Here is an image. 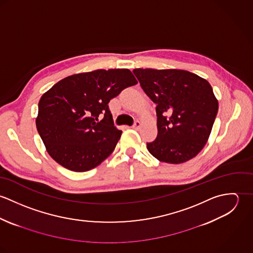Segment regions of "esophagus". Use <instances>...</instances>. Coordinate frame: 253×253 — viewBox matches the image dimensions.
<instances>
[{
	"label": "esophagus",
	"mask_w": 253,
	"mask_h": 253,
	"mask_svg": "<svg viewBox=\"0 0 253 253\" xmlns=\"http://www.w3.org/2000/svg\"><path fill=\"white\" fill-rule=\"evenodd\" d=\"M140 126H141V123H140L139 121H135V122H134V124H133V126H132V128H134V129H138V128L140 127Z\"/></svg>",
	"instance_id": "34e87169"
}]
</instances>
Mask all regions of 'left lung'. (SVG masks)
Instances as JSON below:
<instances>
[{"instance_id":"obj_1","label":"left lung","mask_w":253,"mask_h":253,"mask_svg":"<svg viewBox=\"0 0 253 253\" xmlns=\"http://www.w3.org/2000/svg\"><path fill=\"white\" fill-rule=\"evenodd\" d=\"M145 93L157 104V138L147 143L161 162L182 164L207 144L218 111L210 83L194 73L177 69L133 70Z\"/></svg>"}]
</instances>
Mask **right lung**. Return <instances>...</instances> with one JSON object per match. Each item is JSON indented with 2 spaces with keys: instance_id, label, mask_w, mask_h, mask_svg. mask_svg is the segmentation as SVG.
I'll return each mask as SVG.
<instances>
[{
  "instance_id": "1",
  "label": "right lung",
  "mask_w": 253,
  "mask_h": 253,
  "mask_svg": "<svg viewBox=\"0 0 253 253\" xmlns=\"http://www.w3.org/2000/svg\"><path fill=\"white\" fill-rule=\"evenodd\" d=\"M137 81L128 69H99L66 77L39 101L38 132L60 166L83 172L99 166L122 135L113 123L110 100ZM103 114L104 119L98 118Z\"/></svg>"
}]
</instances>
